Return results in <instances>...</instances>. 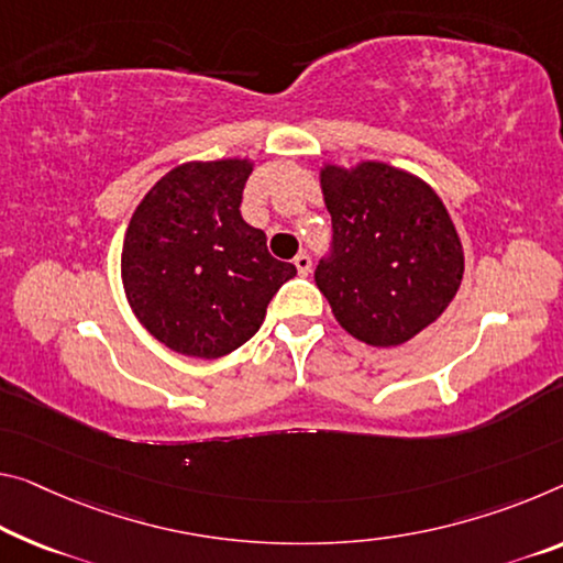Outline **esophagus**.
<instances>
[{
	"label": "esophagus",
	"mask_w": 563,
	"mask_h": 563,
	"mask_svg": "<svg viewBox=\"0 0 563 563\" xmlns=\"http://www.w3.org/2000/svg\"><path fill=\"white\" fill-rule=\"evenodd\" d=\"M294 266H297V272L301 276H307L311 272V256L309 254H299L297 258H294Z\"/></svg>",
	"instance_id": "1"
}]
</instances>
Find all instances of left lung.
Here are the masks:
<instances>
[{"mask_svg":"<svg viewBox=\"0 0 563 563\" xmlns=\"http://www.w3.org/2000/svg\"><path fill=\"white\" fill-rule=\"evenodd\" d=\"M330 254L314 282L336 322L372 347H395L451 305L463 246L443 201L420 178L387 163L324 166Z\"/></svg>","mask_w":563,"mask_h":563,"instance_id":"1","label":"left lung"}]
</instances>
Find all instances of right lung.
Segmentation results:
<instances>
[{"label": "right lung", "mask_w": 563, "mask_h": 563, "mask_svg": "<svg viewBox=\"0 0 563 563\" xmlns=\"http://www.w3.org/2000/svg\"><path fill=\"white\" fill-rule=\"evenodd\" d=\"M252 163H186L155 184L123 241V287L141 324L188 357L216 360L252 340L297 266L241 219Z\"/></svg>", "instance_id": "obj_1"}]
</instances>
